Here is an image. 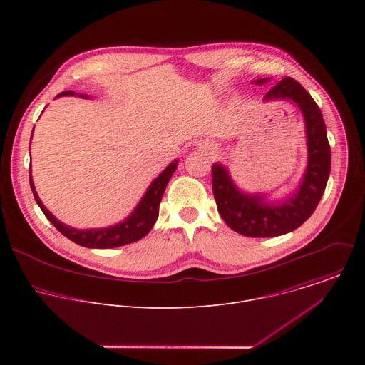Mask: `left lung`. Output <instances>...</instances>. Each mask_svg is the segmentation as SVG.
Instances as JSON below:
<instances>
[{"instance_id":"obj_1","label":"left lung","mask_w":365,"mask_h":365,"mask_svg":"<svg viewBox=\"0 0 365 365\" xmlns=\"http://www.w3.org/2000/svg\"><path fill=\"white\" fill-rule=\"evenodd\" d=\"M267 79H258L264 83ZM264 99H292L302 110L307 135V169L299 190L280 205H270L259 195H244L232 183L221 165L212 166V189L218 211L235 232L266 238L299 228L317 210L331 172V147L322 113L315 99L293 78H283Z\"/></svg>"}]
</instances>
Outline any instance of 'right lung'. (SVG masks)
Returning a JSON list of instances; mask_svg holds the SVG:
<instances>
[{
	"instance_id": "1",
	"label": "right lung",
	"mask_w": 365,
	"mask_h": 365,
	"mask_svg": "<svg viewBox=\"0 0 365 365\" xmlns=\"http://www.w3.org/2000/svg\"><path fill=\"white\" fill-rule=\"evenodd\" d=\"M73 93H75L73 91H65V92H61L58 96L73 95ZM176 168H178V162H173L172 165L168 166V169L163 170V173H160V176L158 179L153 180V183L150 185L144 197L141 199V202L138 203L134 212L125 221H123L121 224H117L114 227H110V228L88 230V231H81V230H75L69 225H65L59 220H56L53 215H51L46 210V206L41 203V200L38 199V196L34 190V183L31 180V168L29 169V178H30V187L33 190L37 205L40 206V210L43 211L46 218L51 224H53V227H56V230L59 232H62L66 238H69L71 241H73L82 247L114 248V247H121L125 244L135 242L150 232L155 220H158V217H159V206H160L165 189H166L172 175L175 173Z\"/></svg>"
}]
</instances>
